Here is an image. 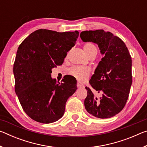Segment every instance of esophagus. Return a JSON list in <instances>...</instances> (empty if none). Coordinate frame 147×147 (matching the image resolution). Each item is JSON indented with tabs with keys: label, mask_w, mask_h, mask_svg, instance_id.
<instances>
[{
	"label": "esophagus",
	"mask_w": 147,
	"mask_h": 147,
	"mask_svg": "<svg viewBox=\"0 0 147 147\" xmlns=\"http://www.w3.org/2000/svg\"><path fill=\"white\" fill-rule=\"evenodd\" d=\"M76 86H77V88H84V87L83 84H82L80 82H77Z\"/></svg>",
	"instance_id": "obj_1"
}]
</instances>
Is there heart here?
<instances>
[{
    "instance_id": "heart-1",
    "label": "heart",
    "mask_w": 147,
    "mask_h": 147,
    "mask_svg": "<svg viewBox=\"0 0 147 147\" xmlns=\"http://www.w3.org/2000/svg\"><path fill=\"white\" fill-rule=\"evenodd\" d=\"M84 53L87 56H89L92 54H97V49L94 44L91 43H87L83 47ZM69 73L70 75L74 76L78 80H84L88 78L91 74L90 69L86 67L74 66L71 67L69 70Z\"/></svg>"
}]
</instances>
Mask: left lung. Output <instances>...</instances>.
I'll return each mask as SVG.
<instances>
[{"mask_svg":"<svg viewBox=\"0 0 147 147\" xmlns=\"http://www.w3.org/2000/svg\"><path fill=\"white\" fill-rule=\"evenodd\" d=\"M80 38L84 42L97 44L104 54L89 82L98 96L86 87V109L94 117H112L124 108L128 98L132 82L131 56L123 41L109 32L84 31Z\"/></svg>","mask_w":147,"mask_h":147,"instance_id":"left-lung-1","label":"left lung"}]
</instances>
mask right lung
<instances>
[{"label": "right lung", "mask_w": 147, "mask_h": 147, "mask_svg": "<svg viewBox=\"0 0 147 147\" xmlns=\"http://www.w3.org/2000/svg\"><path fill=\"white\" fill-rule=\"evenodd\" d=\"M78 31L57 32L39 29L20 44L13 64L15 91L20 104L32 119L54 123L62 117L67 99L77 89L73 77L60 83L52 79V69L63 63L74 46Z\"/></svg>", "instance_id": "add662e5"}]
</instances>
